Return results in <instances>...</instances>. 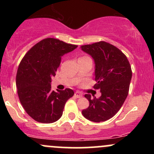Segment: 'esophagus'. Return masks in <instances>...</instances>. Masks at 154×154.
<instances>
[{
	"label": "esophagus",
	"instance_id": "esophagus-1",
	"mask_svg": "<svg viewBox=\"0 0 154 154\" xmlns=\"http://www.w3.org/2000/svg\"><path fill=\"white\" fill-rule=\"evenodd\" d=\"M75 96L76 98H81V97H82V95L80 93H79V92H75Z\"/></svg>",
	"mask_w": 154,
	"mask_h": 154
}]
</instances>
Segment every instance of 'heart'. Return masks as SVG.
Instances as JSON below:
<instances>
[{
  "instance_id": "b5f03b06",
  "label": "heart",
  "mask_w": 154,
  "mask_h": 154,
  "mask_svg": "<svg viewBox=\"0 0 154 154\" xmlns=\"http://www.w3.org/2000/svg\"><path fill=\"white\" fill-rule=\"evenodd\" d=\"M83 57H85V56H83Z\"/></svg>"
}]
</instances>
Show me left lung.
I'll list each match as a JSON object with an SVG mask.
<instances>
[{"label": "left lung", "instance_id": "8db88e82", "mask_svg": "<svg viewBox=\"0 0 154 154\" xmlns=\"http://www.w3.org/2000/svg\"><path fill=\"white\" fill-rule=\"evenodd\" d=\"M81 50L92 56L95 62V89L100 90L101 95L85 94L89 106L83 109L85 118L94 122L106 121L121 109L128 95L132 69L128 58L119 49L100 41L82 45Z\"/></svg>", "mask_w": 154, "mask_h": 154}]
</instances>
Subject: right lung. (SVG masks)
Wrapping results in <instances>:
<instances>
[{"mask_svg": "<svg viewBox=\"0 0 154 154\" xmlns=\"http://www.w3.org/2000/svg\"><path fill=\"white\" fill-rule=\"evenodd\" d=\"M77 45L55 38H45L35 45L21 61L16 85L19 100L28 115L41 123H53L62 116L65 103L73 96L69 88L51 89V78L56 75L61 56Z\"/></svg>", "mask_w": 154, "mask_h": 154, "instance_id": "1", "label": "right lung"}]
</instances>
